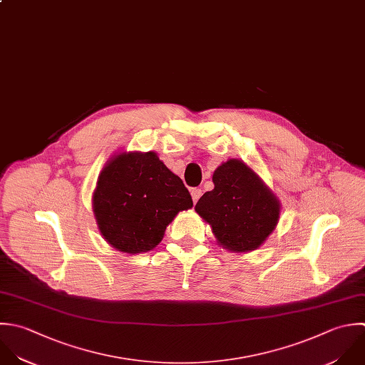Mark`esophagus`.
<instances>
[{
	"label": "esophagus",
	"mask_w": 365,
	"mask_h": 365,
	"mask_svg": "<svg viewBox=\"0 0 365 365\" xmlns=\"http://www.w3.org/2000/svg\"><path fill=\"white\" fill-rule=\"evenodd\" d=\"M190 195H192L193 202L196 203V202L199 200V197L202 196V189H199V187H193V189H190Z\"/></svg>",
	"instance_id": "obj_1"
}]
</instances>
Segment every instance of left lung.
Segmentation results:
<instances>
[{"label": "left lung", "instance_id": "left-lung-1", "mask_svg": "<svg viewBox=\"0 0 365 365\" xmlns=\"http://www.w3.org/2000/svg\"><path fill=\"white\" fill-rule=\"evenodd\" d=\"M215 189L196 203L219 243L232 252L256 250L274 230L280 203L242 160L230 159L213 173Z\"/></svg>", "mask_w": 365, "mask_h": 365}]
</instances>
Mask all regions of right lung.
I'll return each mask as SVG.
<instances>
[{
	"label": "right lung",
	"instance_id": "1",
	"mask_svg": "<svg viewBox=\"0 0 365 365\" xmlns=\"http://www.w3.org/2000/svg\"><path fill=\"white\" fill-rule=\"evenodd\" d=\"M193 206L182 179L156 153H120L103 168L93 213L106 242L125 253L152 250L180 210Z\"/></svg>",
	"mask_w": 365,
	"mask_h": 365
}]
</instances>
